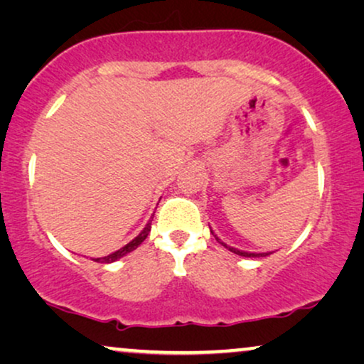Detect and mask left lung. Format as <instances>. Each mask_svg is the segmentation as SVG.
Segmentation results:
<instances>
[{
	"instance_id": "obj_1",
	"label": "left lung",
	"mask_w": 364,
	"mask_h": 364,
	"mask_svg": "<svg viewBox=\"0 0 364 364\" xmlns=\"http://www.w3.org/2000/svg\"><path fill=\"white\" fill-rule=\"evenodd\" d=\"M212 233H213V232H212ZM213 237H215V238H217V242H218V243H222V245H223V247H225V248H228V250H230V252H233V253H237V255H240V257H267V255H268V253H248V252H242V250H237V248L227 247V245H225V243H223V242H220V238H218L217 235H213Z\"/></svg>"
}]
</instances>
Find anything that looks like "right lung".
<instances>
[{"mask_svg":"<svg viewBox=\"0 0 364 364\" xmlns=\"http://www.w3.org/2000/svg\"><path fill=\"white\" fill-rule=\"evenodd\" d=\"M154 218V217H152ZM151 223H152V220H149V223L146 227H144V230L139 233V235L134 238L132 242H129L127 245H124L122 248H119L117 252H114V253H111V255H107V257H102V258H94V262H99V263H112V262H116V260H119V258L121 257H124V255H127L129 252H132V250H136V248L141 245V243L146 240L147 238V235H149V232H151Z\"/></svg>","mask_w":364,"mask_h":364,"instance_id":"right-lung-1","label":"right lung"}]
</instances>
